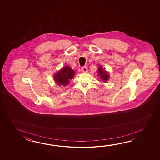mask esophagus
Returning a JSON list of instances; mask_svg holds the SVG:
<instances>
[{
    "instance_id": "obj_1",
    "label": "esophagus",
    "mask_w": 160,
    "mask_h": 160,
    "mask_svg": "<svg viewBox=\"0 0 160 160\" xmlns=\"http://www.w3.org/2000/svg\"><path fill=\"white\" fill-rule=\"evenodd\" d=\"M81 71L82 72H85V73L88 72V67H86V66H84V67L82 68Z\"/></svg>"
}]
</instances>
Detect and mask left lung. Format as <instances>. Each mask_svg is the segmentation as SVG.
I'll use <instances>...</instances> for the list:
<instances>
[{
    "label": "left lung",
    "mask_w": 160,
    "mask_h": 160,
    "mask_svg": "<svg viewBox=\"0 0 160 160\" xmlns=\"http://www.w3.org/2000/svg\"><path fill=\"white\" fill-rule=\"evenodd\" d=\"M98 72L99 77L101 78L102 81L106 82L109 79V75H108L106 71L103 70V68H102V67H101V66L99 67Z\"/></svg>",
    "instance_id": "left-lung-1"
}]
</instances>
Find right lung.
I'll return each instance as SVG.
<instances>
[{
  "mask_svg": "<svg viewBox=\"0 0 160 160\" xmlns=\"http://www.w3.org/2000/svg\"><path fill=\"white\" fill-rule=\"evenodd\" d=\"M74 71L69 66H65L55 74V82L59 86H66L74 77Z\"/></svg>",
  "mask_w": 160,
  "mask_h": 160,
  "instance_id": "1",
  "label": "right lung"
}]
</instances>
